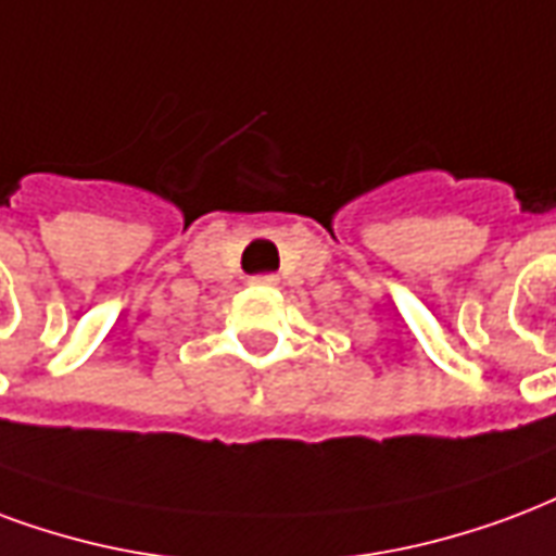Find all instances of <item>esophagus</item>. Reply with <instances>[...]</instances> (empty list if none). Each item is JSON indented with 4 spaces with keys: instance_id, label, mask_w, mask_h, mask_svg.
<instances>
[{
    "instance_id": "esophagus-1",
    "label": "esophagus",
    "mask_w": 556,
    "mask_h": 556,
    "mask_svg": "<svg viewBox=\"0 0 556 556\" xmlns=\"http://www.w3.org/2000/svg\"><path fill=\"white\" fill-rule=\"evenodd\" d=\"M250 282H253V286H277V277H274V274H262V277H253Z\"/></svg>"
}]
</instances>
